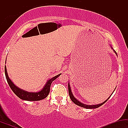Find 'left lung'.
<instances>
[{"instance_id": "1", "label": "left lung", "mask_w": 128, "mask_h": 128, "mask_svg": "<svg viewBox=\"0 0 128 128\" xmlns=\"http://www.w3.org/2000/svg\"><path fill=\"white\" fill-rule=\"evenodd\" d=\"M114 52H116V55H117V53H116V52L115 50H114ZM68 93H69V96H70V98L72 100V102L74 103V104H75L76 105H78V106H80L81 107H83V108H87V109H92V108H98V107L100 106L101 105H102L103 104H105V102H106L107 100H108V99H109V98H110V97H109L108 98V99H106V100L105 101V102H104L103 103H102V104H98V105H85V104H82V103L80 102L77 99H76L75 98H74V96H73L72 92V91H71V88H70V84H68Z\"/></svg>"}]
</instances>
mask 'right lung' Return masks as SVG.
Listing matches in <instances>:
<instances>
[{"label":"right lung","instance_id":"right-lung-1","mask_svg":"<svg viewBox=\"0 0 128 128\" xmlns=\"http://www.w3.org/2000/svg\"><path fill=\"white\" fill-rule=\"evenodd\" d=\"M5 73L6 79L7 82H8L9 86H10L11 89L12 90V92L16 94V96L18 97L20 99L22 100H29V101H37L40 100L44 98H46L49 94L50 92V87L51 84L55 79H56L58 76H60L61 73L58 75L54 76L52 78L49 79L48 82H47L46 84L44 86V88L42 90L40 91L39 92H28L26 91H24L23 90L19 88L17 86L13 84V82L11 80V79L9 78L8 73H7L6 68V66H5Z\"/></svg>","mask_w":128,"mask_h":128}]
</instances>
